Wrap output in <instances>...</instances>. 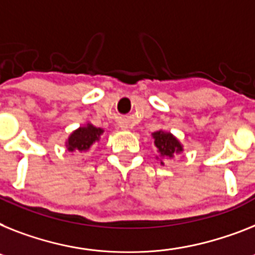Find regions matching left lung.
Segmentation results:
<instances>
[{"instance_id": "8db88e82", "label": "left lung", "mask_w": 255, "mask_h": 255, "mask_svg": "<svg viewBox=\"0 0 255 255\" xmlns=\"http://www.w3.org/2000/svg\"><path fill=\"white\" fill-rule=\"evenodd\" d=\"M153 143L156 147V151L159 153V156L156 159H173L176 155L181 153L184 151V147L180 143V140L169 131H164V130H159V131L152 132ZM161 165H164L163 161L160 160Z\"/></svg>"}]
</instances>
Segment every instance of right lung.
<instances>
[{
    "label": "right lung",
    "instance_id": "right-lung-1",
    "mask_svg": "<svg viewBox=\"0 0 255 255\" xmlns=\"http://www.w3.org/2000/svg\"><path fill=\"white\" fill-rule=\"evenodd\" d=\"M104 130L87 123L85 126L78 128L77 130L71 132L66 140V148L69 152L85 153L91 150L95 143L100 140V136Z\"/></svg>",
    "mask_w": 255,
    "mask_h": 255
}]
</instances>
